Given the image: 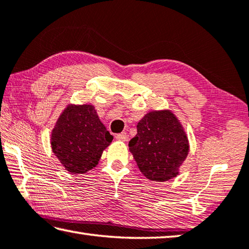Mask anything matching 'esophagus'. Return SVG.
<instances>
[{"instance_id": "esophagus-1", "label": "esophagus", "mask_w": 249, "mask_h": 249, "mask_svg": "<svg viewBox=\"0 0 249 249\" xmlns=\"http://www.w3.org/2000/svg\"><path fill=\"white\" fill-rule=\"evenodd\" d=\"M126 138H128V135H126L125 132H123V133H119L116 135V139L118 141H123V142H124V141H126Z\"/></svg>"}]
</instances>
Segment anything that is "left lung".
<instances>
[{"label": "left lung", "mask_w": 249, "mask_h": 249, "mask_svg": "<svg viewBox=\"0 0 249 249\" xmlns=\"http://www.w3.org/2000/svg\"><path fill=\"white\" fill-rule=\"evenodd\" d=\"M129 149L141 172L151 181L165 182L179 175L189 154V141L182 124L170 110H153L137 125Z\"/></svg>", "instance_id": "obj_1"}]
</instances>
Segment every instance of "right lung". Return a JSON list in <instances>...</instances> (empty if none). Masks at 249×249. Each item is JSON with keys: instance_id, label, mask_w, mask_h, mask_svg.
<instances>
[{"instance_id": "add662e5", "label": "right lung", "mask_w": 249, "mask_h": 249, "mask_svg": "<svg viewBox=\"0 0 249 249\" xmlns=\"http://www.w3.org/2000/svg\"><path fill=\"white\" fill-rule=\"evenodd\" d=\"M114 137L101 123L93 105H68L52 131L55 156L73 175L86 173L100 161Z\"/></svg>"}]
</instances>
